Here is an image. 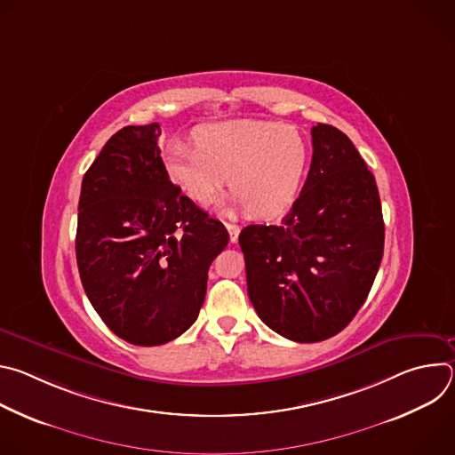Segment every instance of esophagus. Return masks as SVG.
<instances>
[{
  "mask_svg": "<svg viewBox=\"0 0 455 455\" xmlns=\"http://www.w3.org/2000/svg\"><path fill=\"white\" fill-rule=\"evenodd\" d=\"M227 230H228V235H230V243H235L237 237H239V227L234 225V223H225Z\"/></svg>",
  "mask_w": 455,
  "mask_h": 455,
  "instance_id": "esophagus-1",
  "label": "esophagus"
}]
</instances>
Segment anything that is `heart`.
<instances>
[{
    "mask_svg": "<svg viewBox=\"0 0 455 455\" xmlns=\"http://www.w3.org/2000/svg\"><path fill=\"white\" fill-rule=\"evenodd\" d=\"M196 148H171L165 165L174 183L202 207L212 205L228 178L234 204L253 218H274L297 198L307 167V146L281 122L234 120L200 127Z\"/></svg>",
    "mask_w": 455,
    "mask_h": 455,
    "instance_id": "1",
    "label": "heart"
}]
</instances>
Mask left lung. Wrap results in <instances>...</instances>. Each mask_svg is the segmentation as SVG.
<instances>
[{"mask_svg":"<svg viewBox=\"0 0 455 455\" xmlns=\"http://www.w3.org/2000/svg\"><path fill=\"white\" fill-rule=\"evenodd\" d=\"M306 183L281 225L239 234L248 297L270 330L311 344L340 333L378 274L385 227L372 172L340 129H311Z\"/></svg>","mask_w":455,"mask_h":455,"instance_id":"left-lung-1","label":"left lung"}]
</instances>
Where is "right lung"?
<instances>
[{"label":"right lung","mask_w":455,"mask_h":455,"mask_svg":"<svg viewBox=\"0 0 455 455\" xmlns=\"http://www.w3.org/2000/svg\"><path fill=\"white\" fill-rule=\"evenodd\" d=\"M160 124L127 125L83 178L76 253L106 326L135 346H162L200 315L209 268L228 244L221 221L183 196L160 156Z\"/></svg>","instance_id":"1"}]
</instances>
